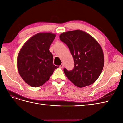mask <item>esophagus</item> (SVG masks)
I'll return each mask as SVG.
<instances>
[{
  "mask_svg": "<svg viewBox=\"0 0 123 123\" xmlns=\"http://www.w3.org/2000/svg\"><path fill=\"white\" fill-rule=\"evenodd\" d=\"M64 64L62 63V64L60 66H59V67H60L61 68H62L64 67Z\"/></svg>",
  "mask_w": 123,
  "mask_h": 123,
  "instance_id": "obj_1",
  "label": "esophagus"
}]
</instances>
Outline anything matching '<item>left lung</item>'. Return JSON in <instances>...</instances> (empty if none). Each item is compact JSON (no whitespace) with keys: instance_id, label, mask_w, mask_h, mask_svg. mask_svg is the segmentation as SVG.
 Listing matches in <instances>:
<instances>
[{"instance_id":"8db88e82","label":"left lung","mask_w":123,"mask_h":123,"mask_svg":"<svg viewBox=\"0 0 123 123\" xmlns=\"http://www.w3.org/2000/svg\"><path fill=\"white\" fill-rule=\"evenodd\" d=\"M59 38L68 47L74 62L72 70L64 69L66 76L80 88L93 84L101 74L104 64L100 44L90 34L80 30L62 33Z\"/></svg>"}]
</instances>
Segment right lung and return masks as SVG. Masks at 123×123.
I'll return each instance as SVG.
<instances>
[{"mask_svg":"<svg viewBox=\"0 0 123 123\" xmlns=\"http://www.w3.org/2000/svg\"><path fill=\"white\" fill-rule=\"evenodd\" d=\"M55 36L51 33H37L27 41L18 54V72L32 87L42 86L58 68L53 65V55L49 50Z\"/></svg>","mask_w":123,"mask_h":123,"instance_id":"add662e5","label":"right lung"}]
</instances>
